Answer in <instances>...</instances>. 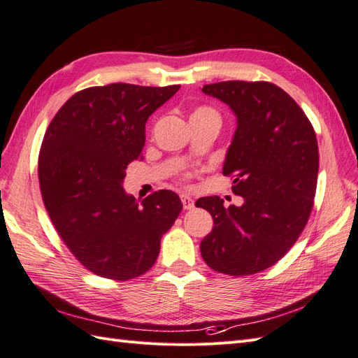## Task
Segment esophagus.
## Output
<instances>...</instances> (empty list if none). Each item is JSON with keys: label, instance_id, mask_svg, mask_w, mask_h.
<instances>
[{"label": "esophagus", "instance_id": "esophagus-1", "mask_svg": "<svg viewBox=\"0 0 358 358\" xmlns=\"http://www.w3.org/2000/svg\"><path fill=\"white\" fill-rule=\"evenodd\" d=\"M182 199V205H184L185 209H193L194 208V200L189 196H180Z\"/></svg>", "mask_w": 358, "mask_h": 358}]
</instances>
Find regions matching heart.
I'll return each mask as SVG.
<instances>
[{"label":"heart","instance_id":"heart-1","mask_svg":"<svg viewBox=\"0 0 358 358\" xmlns=\"http://www.w3.org/2000/svg\"><path fill=\"white\" fill-rule=\"evenodd\" d=\"M211 115H217L219 117V113H217L214 109L208 108V106H199L193 110V113H191L189 120L193 118H203V117H211ZM184 178H188V174H184Z\"/></svg>","mask_w":358,"mask_h":358}]
</instances>
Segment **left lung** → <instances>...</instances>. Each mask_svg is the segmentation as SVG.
Masks as SVG:
<instances>
[{"instance_id":"8db88e82","label":"left lung","mask_w":358,"mask_h":358,"mask_svg":"<svg viewBox=\"0 0 358 358\" xmlns=\"http://www.w3.org/2000/svg\"><path fill=\"white\" fill-rule=\"evenodd\" d=\"M202 91L237 115L223 174L245 203L224 208L217 196L197 200L214 220L200 252L215 272L254 275L278 263L308 222L319 171L316 134L299 104L273 83L228 80Z\"/></svg>"}]
</instances>
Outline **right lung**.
<instances>
[{"label":"right lung","instance_id":"obj_1","mask_svg":"<svg viewBox=\"0 0 358 358\" xmlns=\"http://www.w3.org/2000/svg\"><path fill=\"white\" fill-rule=\"evenodd\" d=\"M180 85L110 83L76 92L42 139L39 187L51 222L69 252L94 275L134 280L155 264L161 238L182 211L170 189L141 203L121 187L141 156L145 123Z\"/></svg>","mask_w":358,"mask_h":358}]
</instances>
